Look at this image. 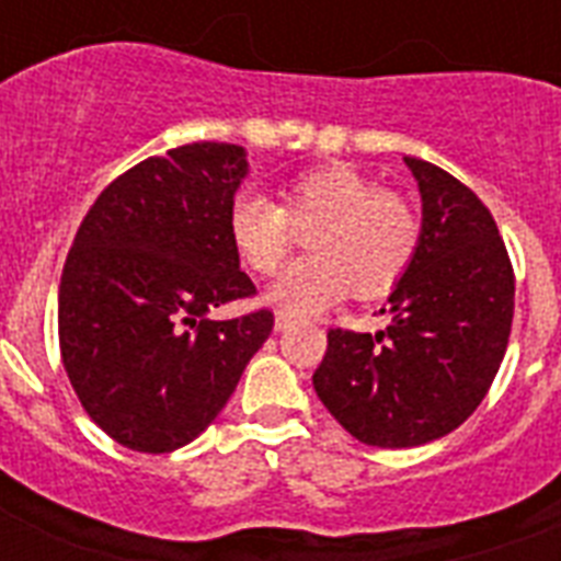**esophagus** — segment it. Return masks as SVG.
I'll list each match as a JSON object with an SVG mask.
<instances>
[{
  "label": "esophagus",
  "instance_id": "34e87169",
  "mask_svg": "<svg viewBox=\"0 0 561 561\" xmlns=\"http://www.w3.org/2000/svg\"><path fill=\"white\" fill-rule=\"evenodd\" d=\"M294 323H297V317L290 314V311H285V308L276 311V332H285V329H290Z\"/></svg>",
  "mask_w": 561,
  "mask_h": 561
}]
</instances>
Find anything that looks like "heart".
Segmentation results:
<instances>
[{
    "instance_id": "1",
    "label": "heart",
    "mask_w": 561,
    "mask_h": 561,
    "mask_svg": "<svg viewBox=\"0 0 561 561\" xmlns=\"http://www.w3.org/2000/svg\"><path fill=\"white\" fill-rule=\"evenodd\" d=\"M279 194L282 203H273L259 192H238L227 209V236L247 271L273 276L294 250V229H311V259L288 267L271 290L285 311L308 314L346 290L355 299H381L416 262L422 220L413 203L352 165L299 171Z\"/></svg>"
}]
</instances>
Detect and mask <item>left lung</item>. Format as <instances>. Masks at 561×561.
Instances as JSON below:
<instances>
[{
  "instance_id": "obj_1",
  "label": "left lung",
  "mask_w": 561,
  "mask_h": 561,
  "mask_svg": "<svg viewBox=\"0 0 561 561\" xmlns=\"http://www.w3.org/2000/svg\"><path fill=\"white\" fill-rule=\"evenodd\" d=\"M422 192V244L390 294V325L332 329L314 390L355 439L413 448L478 410L504 360L515 273L492 211L434 162L404 157Z\"/></svg>"
}]
</instances>
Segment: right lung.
<instances>
[{
    "label": "right lung",
    "mask_w": 561,
    "mask_h": 561,
    "mask_svg": "<svg viewBox=\"0 0 561 561\" xmlns=\"http://www.w3.org/2000/svg\"><path fill=\"white\" fill-rule=\"evenodd\" d=\"M244 174L241 145H180L118 174L75 232L60 358L92 422L130 451L169 454L203 434L271 337V308L206 317L255 297L227 236Z\"/></svg>",
    "instance_id": "add662e5"
}]
</instances>
